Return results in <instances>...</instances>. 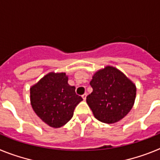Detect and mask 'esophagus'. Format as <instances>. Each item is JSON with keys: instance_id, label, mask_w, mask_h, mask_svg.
Masks as SVG:
<instances>
[{"instance_id": "34e87169", "label": "esophagus", "mask_w": 160, "mask_h": 160, "mask_svg": "<svg viewBox=\"0 0 160 160\" xmlns=\"http://www.w3.org/2000/svg\"><path fill=\"white\" fill-rule=\"evenodd\" d=\"M87 93H86V94H82V98L83 100H84V101H85V100H86V99H87Z\"/></svg>"}]
</instances>
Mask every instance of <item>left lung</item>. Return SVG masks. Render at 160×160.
<instances>
[{"label": "left lung", "instance_id": "1", "mask_svg": "<svg viewBox=\"0 0 160 160\" xmlns=\"http://www.w3.org/2000/svg\"><path fill=\"white\" fill-rule=\"evenodd\" d=\"M90 84L93 91L87 97V102L100 122L114 123L130 112L136 87L117 68L107 66L98 70Z\"/></svg>", "mask_w": 160, "mask_h": 160}]
</instances>
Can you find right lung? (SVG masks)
Returning <instances> with one entry per match:
<instances>
[{
	"label": "right lung",
	"instance_id": "right-lung-1",
	"mask_svg": "<svg viewBox=\"0 0 160 160\" xmlns=\"http://www.w3.org/2000/svg\"><path fill=\"white\" fill-rule=\"evenodd\" d=\"M82 101L75 87L68 84L66 73L50 72L30 88V102L36 114L49 127L67 123L77 105Z\"/></svg>",
	"mask_w": 160,
	"mask_h": 160
}]
</instances>
